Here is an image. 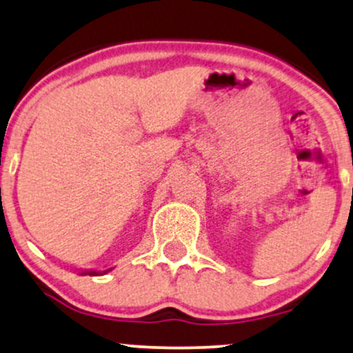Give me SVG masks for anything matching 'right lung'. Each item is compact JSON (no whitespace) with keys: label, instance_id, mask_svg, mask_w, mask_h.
Segmentation results:
<instances>
[{"label":"right lung","instance_id":"1","mask_svg":"<svg viewBox=\"0 0 353 353\" xmlns=\"http://www.w3.org/2000/svg\"><path fill=\"white\" fill-rule=\"evenodd\" d=\"M114 268H109V269H103V271H92V269H89V271H82L81 276H103L107 274V272L112 271Z\"/></svg>","mask_w":353,"mask_h":353}]
</instances>
